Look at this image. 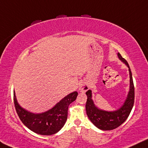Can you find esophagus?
I'll list each match as a JSON object with an SVG mask.
<instances>
[{"mask_svg": "<svg viewBox=\"0 0 148 148\" xmlns=\"http://www.w3.org/2000/svg\"><path fill=\"white\" fill-rule=\"evenodd\" d=\"M88 89H89V86L87 82H84L83 84H82L81 86H80L79 88V90L81 92H86Z\"/></svg>", "mask_w": 148, "mask_h": 148, "instance_id": "obj_1", "label": "esophagus"}]
</instances>
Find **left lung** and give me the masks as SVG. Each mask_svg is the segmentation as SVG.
<instances>
[{
    "label": "left lung",
    "mask_w": 148,
    "mask_h": 148,
    "mask_svg": "<svg viewBox=\"0 0 148 148\" xmlns=\"http://www.w3.org/2000/svg\"><path fill=\"white\" fill-rule=\"evenodd\" d=\"M117 56L119 59L127 66L130 75V89L123 105L119 108L114 111L101 110L95 104L92 99V91L88 90L86 92L88 97L86 103V111L87 116L97 127L102 130H111L121 125L128 117L134 106V87L132 72L126 60L122 58L119 53H118Z\"/></svg>",
    "instance_id": "8db88e82"
}]
</instances>
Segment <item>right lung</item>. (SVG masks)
<instances>
[{
    "label": "right lung",
    "mask_w": 148,
    "mask_h": 148,
    "mask_svg": "<svg viewBox=\"0 0 148 148\" xmlns=\"http://www.w3.org/2000/svg\"><path fill=\"white\" fill-rule=\"evenodd\" d=\"M77 95L76 91L71 92L52 108L42 113L31 112L21 107L18 103L15 91H14V101L16 112L25 126L36 134L51 135L59 132L65 124L69 106L76 99Z\"/></svg>",
    "instance_id": "add662e5"
}]
</instances>
